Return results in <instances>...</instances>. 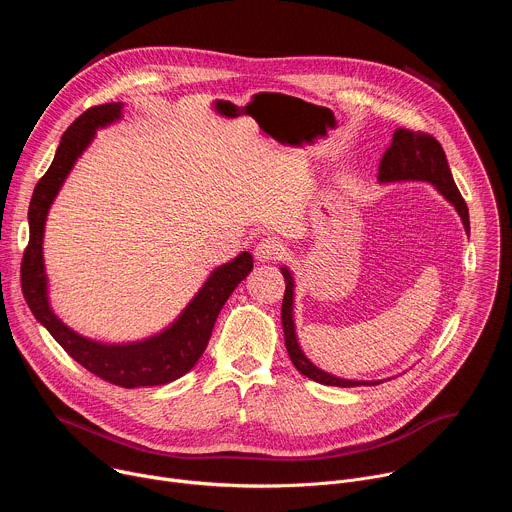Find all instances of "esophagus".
Returning <instances> with one entry per match:
<instances>
[{"label": "esophagus", "instance_id": "34e87169", "mask_svg": "<svg viewBox=\"0 0 512 512\" xmlns=\"http://www.w3.org/2000/svg\"><path fill=\"white\" fill-rule=\"evenodd\" d=\"M253 255L259 263H269L281 259L285 255V247L275 239H263L261 243H257Z\"/></svg>", "mask_w": 512, "mask_h": 512}]
</instances>
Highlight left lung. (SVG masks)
<instances>
[{
    "instance_id": "1",
    "label": "left lung",
    "mask_w": 512,
    "mask_h": 512,
    "mask_svg": "<svg viewBox=\"0 0 512 512\" xmlns=\"http://www.w3.org/2000/svg\"><path fill=\"white\" fill-rule=\"evenodd\" d=\"M379 182H429L435 186L460 214L466 233H470V216L468 206L452 178L444 148L435 137L427 133H415L409 129H397L393 133V141L383 154V160L379 164ZM283 279H285V294L281 304V324H283V336H285V348L287 354L294 362V367L306 375L308 379L330 385V387H362V385H379L383 381H348L334 377L322 369L304 354L300 348L298 336H296V322H294V277H291L287 267H281Z\"/></svg>"
}]
</instances>
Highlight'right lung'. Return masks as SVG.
<instances>
[{"label":"right lung","instance_id":"obj_1","mask_svg":"<svg viewBox=\"0 0 512 512\" xmlns=\"http://www.w3.org/2000/svg\"><path fill=\"white\" fill-rule=\"evenodd\" d=\"M121 111L123 103L93 107L64 131L56 156L48 172L36 184L30 200V241L22 259V291L36 320L72 358L103 381L133 389L172 383L194 367L208 344L214 322L225 302L253 269V257L243 251L233 261L216 267L184 312L168 328L145 340L103 344L70 330L52 312L42 255L48 210L72 166L89 148L97 129L121 119Z\"/></svg>","mask_w":512,"mask_h":512}]
</instances>
